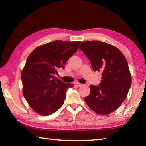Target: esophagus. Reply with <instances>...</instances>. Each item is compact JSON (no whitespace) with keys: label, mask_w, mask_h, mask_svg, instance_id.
Wrapping results in <instances>:
<instances>
[{"label":"esophagus","mask_w":146,"mask_h":146,"mask_svg":"<svg viewBox=\"0 0 146 146\" xmlns=\"http://www.w3.org/2000/svg\"><path fill=\"white\" fill-rule=\"evenodd\" d=\"M82 85H83V84H82L78 83V82H76V83H75V86H77V87H81V86H82Z\"/></svg>","instance_id":"esophagus-1"}]
</instances>
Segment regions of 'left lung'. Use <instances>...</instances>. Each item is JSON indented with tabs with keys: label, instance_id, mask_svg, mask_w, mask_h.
I'll return each mask as SVG.
<instances>
[{
	"label": "left lung",
	"instance_id": "1",
	"mask_svg": "<svg viewBox=\"0 0 146 146\" xmlns=\"http://www.w3.org/2000/svg\"><path fill=\"white\" fill-rule=\"evenodd\" d=\"M79 49L90 60L93 71L102 73L99 86H90L86 103L98 115L115 111L125 99L131 85L126 58L117 48L101 41L83 42Z\"/></svg>",
	"mask_w": 146,
	"mask_h": 146
}]
</instances>
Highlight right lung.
Returning a JSON list of instances; mask_svg holds the SVG:
<instances>
[{"mask_svg":"<svg viewBox=\"0 0 146 146\" xmlns=\"http://www.w3.org/2000/svg\"><path fill=\"white\" fill-rule=\"evenodd\" d=\"M80 41L55 40L36 48L21 73L23 95L34 111L42 116L56 112L63 105L67 90L73 84L55 76L78 50Z\"/></svg>","mask_w":146,"mask_h":146,"instance_id":"1","label":"right lung"}]
</instances>
